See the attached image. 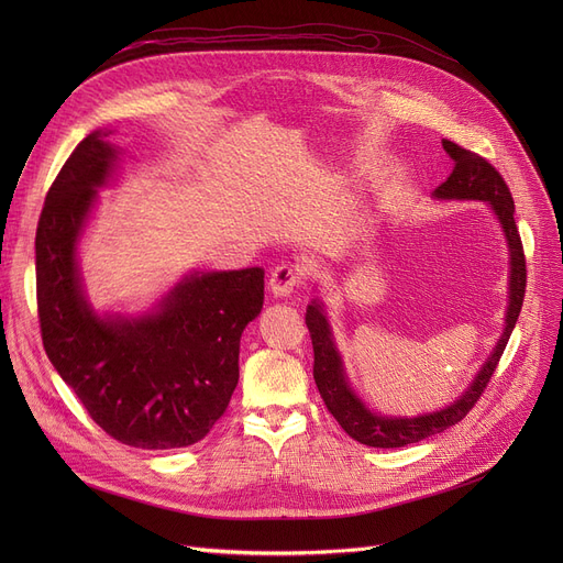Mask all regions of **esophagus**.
Returning a JSON list of instances; mask_svg holds the SVG:
<instances>
[{
    "instance_id": "obj_1",
    "label": "esophagus",
    "mask_w": 563,
    "mask_h": 563,
    "mask_svg": "<svg viewBox=\"0 0 563 563\" xmlns=\"http://www.w3.org/2000/svg\"><path fill=\"white\" fill-rule=\"evenodd\" d=\"M303 285V274L297 264H278L272 272L269 287L274 291V297H289L291 291H297Z\"/></svg>"
}]
</instances>
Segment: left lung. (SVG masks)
I'll return each instance as SVG.
<instances>
[{
	"label": "left lung",
	"instance_id": "left-lung-1",
	"mask_svg": "<svg viewBox=\"0 0 563 563\" xmlns=\"http://www.w3.org/2000/svg\"><path fill=\"white\" fill-rule=\"evenodd\" d=\"M442 147L454 162V170L435 189L438 198H459V200H486L495 210L501 228H505L507 242L511 249V303L507 310V329L501 333L495 351L490 353L488 363L482 367L477 378L472 380V386L467 393L456 399L452 406L442 408L440 412H433V416H422V418H412V420H390V418H380L374 416L372 410L363 406V401L351 393L346 386V378L342 372V363L335 351L333 338L329 321L323 317V310L317 301L308 306L306 312V323L310 331L312 340V351H314V383L317 390L327 404L331 416L338 420V424L353 438L363 442V445L369 448H406L410 442H420L429 435H435L440 431H445L461 422L467 412L475 408L479 397L484 395L490 376L497 369V363L501 358V353L507 349V342L511 338V331L518 321L522 299H525V287H527V264H525V251H522V240L520 232L514 219L516 205L511 198V191L505 183V177L499 175V170L482 155L465 151L463 145L442 139Z\"/></svg>",
	"mask_w": 563,
	"mask_h": 563
}]
</instances>
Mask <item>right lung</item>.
<instances>
[{
    "label": "right lung",
    "instance_id": "right-lung-1",
    "mask_svg": "<svg viewBox=\"0 0 563 563\" xmlns=\"http://www.w3.org/2000/svg\"><path fill=\"white\" fill-rule=\"evenodd\" d=\"M88 134L58 170L36 228V301L47 358L91 420L139 450L189 448L212 431L240 380V338L264 301V272L177 285L157 314L100 319L81 294L75 244L115 151Z\"/></svg>",
    "mask_w": 563,
    "mask_h": 563
}]
</instances>
